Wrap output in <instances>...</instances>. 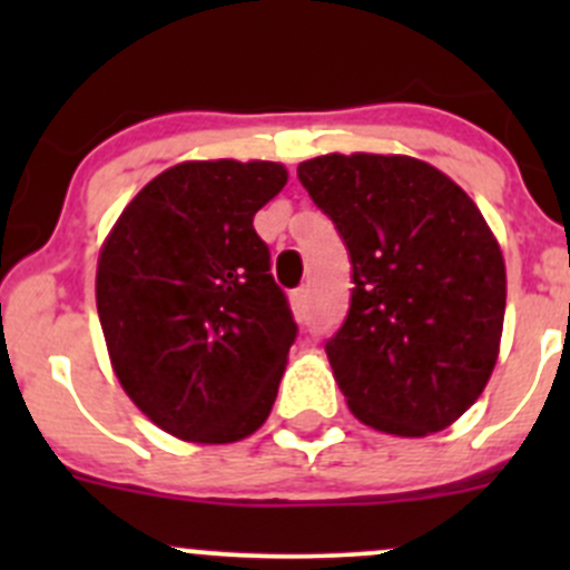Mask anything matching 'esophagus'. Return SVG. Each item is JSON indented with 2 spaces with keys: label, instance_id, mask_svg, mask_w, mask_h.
<instances>
[{
  "label": "esophagus",
  "instance_id": "34e87169",
  "mask_svg": "<svg viewBox=\"0 0 570 570\" xmlns=\"http://www.w3.org/2000/svg\"><path fill=\"white\" fill-rule=\"evenodd\" d=\"M292 308H295L297 317L306 320V312H308V289H306V286H301V289L292 292Z\"/></svg>",
  "mask_w": 570,
  "mask_h": 570
}]
</instances>
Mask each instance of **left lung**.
<instances>
[{"instance_id": "left-lung-1", "label": "left lung", "mask_w": 570, "mask_h": 570, "mask_svg": "<svg viewBox=\"0 0 570 570\" xmlns=\"http://www.w3.org/2000/svg\"><path fill=\"white\" fill-rule=\"evenodd\" d=\"M297 178L353 264L342 327L325 342L355 416L381 433H439L485 389L504 322V258L474 200L433 165L325 154Z\"/></svg>"}]
</instances>
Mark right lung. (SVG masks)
<instances>
[{
  "mask_svg": "<svg viewBox=\"0 0 570 570\" xmlns=\"http://www.w3.org/2000/svg\"><path fill=\"white\" fill-rule=\"evenodd\" d=\"M278 163H181L109 232L96 306L124 392L165 433L232 444L273 411L297 322L253 215L284 189Z\"/></svg>",
  "mask_w": 570,
  "mask_h": 570,
  "instance_id": "1",
  "label": "right lung"
}]
</instances>
